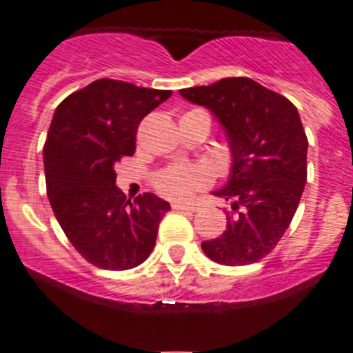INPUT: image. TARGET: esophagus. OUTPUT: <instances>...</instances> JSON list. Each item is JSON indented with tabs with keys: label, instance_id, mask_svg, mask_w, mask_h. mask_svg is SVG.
Wrapping results in <instances>:
<instances>
[{
	"label": "esophagus",
	"instance_id": "obj_1",
	"mask_svg": "<svg viewBox=\"0 0 353 353\" xmlns=\"http://www.w3.org/2000/svg\"><path fill=\"white\" fill-rule=\"evenodd\" d=\"M173 208L179 212H196L198 210V208L192 207V205H180V203H174Z\"/></svg>",
	"mask_w": 353,
	"mask_h": 353
}]
</instances>
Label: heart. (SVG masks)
Listing matches in <instances>:
<instances>
[{"label": "heart", "mask_w": 353, "mask_h": 353, "mask_svg": "<svg viewBox=\"0 0 353 353\" xmlns=\"http://www.w3.org/2000/svg\"><path fill=\"white\" fill-rule=\"evenodd\" d=\"M208 180H210L208 168L199 164H179L159 171L154 179V187L164 198L183 201L196 189L203 187Z\"/></svg>", "instance_id": "1"}]
</instances>
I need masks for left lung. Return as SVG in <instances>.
Returning <instances> with one entry per match:
<instances>
[{
  "instance_id": "8db88e82",
  "label": "left lung",
  "mask_w": 353,
  "mask_h": 353,
  "mask_svg": "<svg viewBox=\"0 0 353 353\" xmlns=\"http://www.w3.org/2000/svg\"><path fill=\"white\" fill-rule=\"evenodd\" d=\"M180 95L217 117L233 157L230 182L215 192L232 201L226 230L201 249L221 265L256 263L288 230L307 180V138L297 108L249 77H226Z\"/></svg>"
}]
</instances>
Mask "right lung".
<instances>
[{"instance_id": "obj_1", "label": "right lung", "mask_w": 353, "mask_h": 353, "mask_svg": "<svg viewBox=\"0 0 353 353\" xmlns=\"http://www.w3.org/2000/svg\"><path fill=\"white\" fill-rule=\"evenodd\" d=\"M171 90L97 79L54 111L43 145L49 203L70 244L99 269L129 270L155 245L170 203L152 192L130 199L117 187V168L136 152L143 118Z\"/></svg>"}]
</instances>
